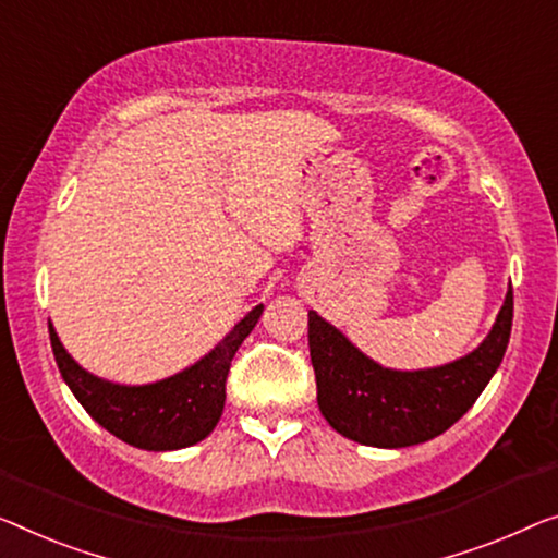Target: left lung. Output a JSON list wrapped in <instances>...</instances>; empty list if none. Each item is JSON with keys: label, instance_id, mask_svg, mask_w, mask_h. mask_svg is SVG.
<instances>
[{"label": "left lung", "instance_id": "1", "mask_svg": "<svg viewBox=\"0 0 558 558\" xmlns=\"http://www.w3.org/2000/svg\"><path fill=\"white\" fill-rule=\"evenodd\" d=\"M513 290L484 343L426 371L384 368L318 313H307V345L318 409L340 436L376 448H405L444 434L476 403L511 338Z\"/></svg>", "mask_w": 558, "mask_h": 558}]
</instances>
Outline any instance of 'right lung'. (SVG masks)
I'll use <instances>...</instances> for the list:
<instances>
[{
    "label": "right lung",
    "instance_id": "1",
    "mask_svg": "<svg viewBox=\"0 0 558 558\" xmlns=\"http://www.w3.org/2000/svg\"><path fill=\"white\" fill-rule=\"evenodd\" d=\"M263 305H255L205 359L174 376L147 386H120L93 376L74 363L49 323V340L64 384L93 418L124 444L145 451H178L195 446L218 426L226 405L232 355L251 336Z\"/></svg>",
    "mask_w": 558,
    "mask_h": 558
}]
</instances>
